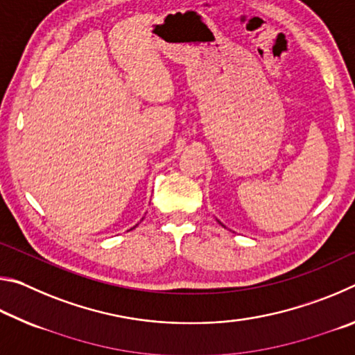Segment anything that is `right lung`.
<instances>
[{"label": "right lung", "mask_w": 355, "mask_h": 355, "mask_svg": "<svg viewBox=\"0 0 355 355\" xmlns=\"http://www.w3.org/2000/svg\"><path fill=\"white\" fill-rule=\"evenodd\" d=\"M133 228H135V227H133Z\"/></svg>", "instance_id": "obj_1"}]
</instances>
